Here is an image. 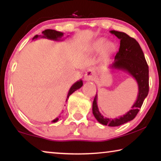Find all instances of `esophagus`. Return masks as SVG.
<instances>
[{"label": "esophagus", "mask_w": 161, "mask_h": 161, "mask_svg": "<svg viewBox=\"0 0 161 161\" xmlns=\"http://www.w3.org/2000/svg\"><path fill=\"white\" fill-rule=\"evenodd\" d=\"M95 78V73L92 69H89L86 72L84 75L85 80L90 81V80H94Z\"/></svg>", "instance_id": "obj_1"}]
</instances>
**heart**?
<instances>
[{"label": "heart", "mask_w": 161, "mask_h": 161, "mask_svg": "<svg viewBox=\"0 0 161 161\" xmlns=\"http://www.w3.org/2000/svg\"><path fill=\"white\" fill-rule=\"evenodd\" d=\"M105 44L106 45L105 46L104 45ZM103 46H105V49L106 52H111L114 48V45L112 43L108 42L105 44V39L103 38L98 39L97 40L94 42L93 45H92V47H93L94 50H99L102 49Z\"/></svg>", "instance_id": "1"}]
</instances>
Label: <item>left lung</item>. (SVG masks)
Here are the masks:
<instances>
[{"mask_svg": "<svg viewBox=\"0 0 161 161\" xmlns=\"http://www.w3.org/2000/svg\"><path fill=\"white\" fill-rule=\"evenodd\" d=\"M111 33L120 39L119 50L115 56V61L113 64V67L126 70L136 78L138 84V98L132 107V110L118 119H111L104 118V116L101 115L97 105V94L95 95L92 105L94 117L103 125L116 127L133 119L140 111L144 99L149 93V67L144 53L135 39L124 32L111 31Z\"/></svg>", "mask_w": 161, "mask_h": 161, "instance_id": "left-lung-1", "label": "left lung"}]
</instances>
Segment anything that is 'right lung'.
Returning a JSON list of instances; mask_svg holds the SVG:
<instances>
[{
    "label": "right lung",
    "mask_w": 161,
    "mask_h": 161,
    "mask_svg": "<svg viewBox=\"0 0 161 161\" xmlns=\"http://www.w3.org/2000/svg\"><path fill=\"white\" fill-rule=\"evenodd\" d=\"M42 34H44V37H45V38H47V39H54V40H57L58 38H60L63 36V33L61 32H59V31H55V30H52V29H47V30H45L44 31H42ZM37 37H38V35H36L34 37V39H36ZM83 86V82L82 80H80V81H78V82H76L75 84L72 86L70 88L69 91V93H68V95H67V99L69 97V95H71V94L73 93L75 91H76L77 89H80V88L82 86ZM58 119L56 118V119H54L53 122H56L58 121Z\"/></svg>",
    "instance_id": "1"
}]
</instances>
